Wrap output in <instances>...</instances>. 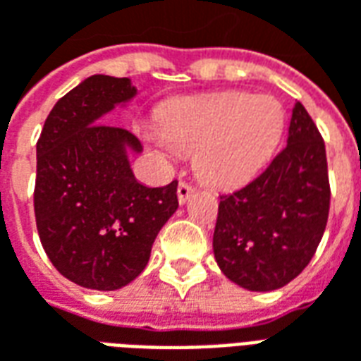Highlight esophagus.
I'll list each match as a JSON object with an SVG mask.
<instances>
[{
	"instance_id": "esophagus-1",
	"label": "esophagus",
	"mask_w": 361,
	"mask_h": 361,
	"mask_svg": "<svg viewBox=\"0 0 361 361\" xmlns=\"http://www.w3.org/2000/svg\"><path fill=\"white\" fill-rule=\"evenodd\" d=\"M195 193V188L193 185H189L188 181H180V185H178V201L180 204L188 203V199Z\"/></svg>"
}]
</instances>
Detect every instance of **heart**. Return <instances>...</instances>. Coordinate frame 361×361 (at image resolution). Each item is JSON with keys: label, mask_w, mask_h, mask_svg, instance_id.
<instances>
[{"label": "heart", "mask_w": 361, "mask_h": 361, "mask_svg": "<svg viewBox=\"0 0 361 361\" xmlns=\"http://www.w3.org/2000/svg\"><path fill=\"white\" fill-rule=\"evenodd\" d=\"M284 133L276 98L219 92L168 106L149 139L170 154H191L199 180L214 189H235L269 162Z\"/></svg>", "instance_id": "1"}]
</instances>
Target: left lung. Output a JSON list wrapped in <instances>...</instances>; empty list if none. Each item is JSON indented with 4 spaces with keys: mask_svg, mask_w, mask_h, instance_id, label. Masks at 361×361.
Segmentation results:
<instances>
[{
    "mask_svg": "<svg viewBox=\"0 0 361 361\" xmlns=\"http://www.w3.org/2000/svg\"><path fill=\"white\" fill-rule=\"evenodd\" d=\"M329 204L325 142L295 102L286 147L245 188L220 195L212 235L220 271L251 292L286 286L315 255Z\"/></svg>",
    "mask_w": 361,
    "mask_h": 361,
    "instance_id": "obj_1",
    "label": "left lung"
}]
</instances>
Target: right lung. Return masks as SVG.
Returning <instances> with one entry per match:
<instances>
[{"mask_svg":"<svg viewBox=\"0 0 361 361\" xmlns=\"http://www.w3.org/2000/svg\"><path fill=\"white\" fill-rule=\"evenodd\" d=\"M137 94L123 77L92 75L59 98L36 142L35 216L40 242L66 279L119 290L149 263L160 228L178 209V181L147 188L127 152H141L127 129L102 118Z\"/></svg>","mask_w":361,"mask_h":361,"instance_id":"1","label":"right lung"}]
</instances>
